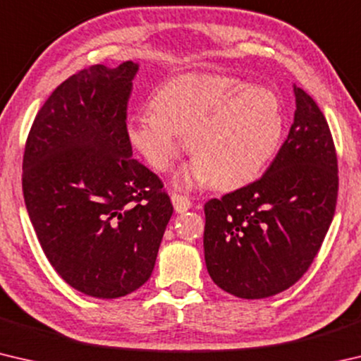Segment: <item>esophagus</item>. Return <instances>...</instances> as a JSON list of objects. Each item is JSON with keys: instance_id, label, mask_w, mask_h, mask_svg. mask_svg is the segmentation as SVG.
<instances>
[{"instance_id": "34e87169", "label": "esophagus", "mask_w": 361, "mask_h": 361, "mask_svg": "<svg viewBox=\"0 0 361 361\" xmlns=\"http://www.w3.org/2000/svg\"><path fill=\"white\" fill-rule=\"evenodd\" d=\"M172 204L175 207V210L178 212V213L186 212V210H189L192 207L191 200H189L186 195H181V194H176V192L172 194Z\"/></svg>"}]
</instances>
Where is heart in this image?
Segmentation results:
<instances>
[{
    "label": "heart",
    "mask_w": 361,
    "mask_h": 361,
    "mask_svg": "<svg viewBox=\"0 0 361 361\" xmlns=\"http://www.w3.org/2000/svg\"><path fill=\"white\" fill-rule=\"evenodd\" d=\"M151 108L129 119L130 142L152 169L166 172L186 137L194 159L181 176L186 185H248L276 156L285 130L282 99L272 89L226 75L176 76L159 87Z\"/></svg>",
    "instance_id": "1"
}]
</instances>
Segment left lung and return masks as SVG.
Returning a JSON list of instances; mask_svg holds the SVG:
<instances>
[{
	"instance_id": "left-lung-1",
	"label": "left lung",
	"mask_w": 361,
	"mask_h": 361,
	"mask_svg": "<svg viewBox=\"0 0 361 361\" xmlns=\"http://www.w3.org/2000/svg\"><path fill=\"white\" fill-rule=\"evenodd\" d=\"M295 122L266 173L205 202L204 252L210 277L237 298L261 299L290 288L319 253L338 200L331 130L301 87Z\"/></svg>"
}]
</instances>
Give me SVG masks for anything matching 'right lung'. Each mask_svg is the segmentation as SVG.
<instances>
[{"instance_id": "right-lung-1", "label": "right lung", "mask_w": 361, "mask_h": 361, "mask_svg": "<svg viewBox=\"0 0 361 361\" xmlns=\"http://www.w3.org/2000/svg\"><path fill=\"white\" fill-rule=\"evenodd\" d=\"M138 65H92L49 95L28 132L22 191L41 248L84 295H129L151 277L173 205L132 157L127 106Z\"/></svg>"}]
</instances>
